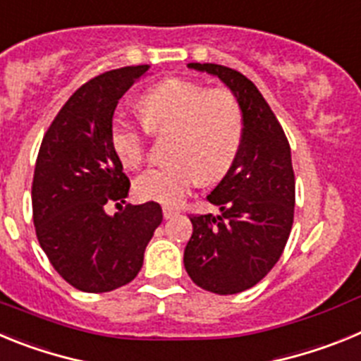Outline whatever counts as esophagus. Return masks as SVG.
I'll return each mask as SVG.
<instances>
[{
  "instance_id": "34e87169",
  "label": "esophagus",
  "mask_w": 361,
  "mask_h": 361,
  "mask_svg": "<svg viewBox=\"0 0 361 361\" xmlns=\"http://www.w3.org/2000/svg\"><path fill=\"white\" fill-rule=\"evenodd\" d=\"M162 215H164V219H173L175 215H178V209L171 208V206H164L162 208Z\"/></svg>"
}]
</instances>
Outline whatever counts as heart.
Returning <instances> with one entry per match:
<instances>
[{"label": "heart", "mask_w": 361, "mask_h": 361, "mask_svg": "<svg viewBox=\"0 0 361 361\" xmlns=\"http://www.w3.org/2000/svg\"><path fill=\"white\" fill-rule=\"evenodd\" d=\"M141 124L114 121L111 148L124 168L137 170L146 161L148 130L171 132V161L139 175L137 197L161 204H177L193 184H213L237 161L244 139V116L235 95L188 79H166L139 99Z\"/></svg>", "instance_id": "b5f03b06"}]
</instances>
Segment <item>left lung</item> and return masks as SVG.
Listing matches in <instances>:
<instances>
[{"instance_id":"left-lung-1","label":"left lung","mask_w":361,"mask_h":361,"mask_svg":"<svg viewBox=\"0 0 361 361\" xmlns=\"http://www.w3.org/2000/svg\"><path fill=\"white\" fill-rule=\"evenodd\" d=\"M228 86L244 116L237 161L208 195L220 215H191L184 267L199 288L235 295L253 288L279 262L295 215L291 148L257 86L237 70L190 63Z\"/></svg>"}]
</instances>
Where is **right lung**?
<instances>
[{"label":"right lung","mask_w":361,"mask_h":361,"mask_svg":"<svg viewBox=\"0 0 361 361\" xmlns=\"http://www.w3.org/2000/svg\"><path fill=\"white\" fill-rule=\"evenodd\" d=\"M149 66L110 70L73 92L37 153L32 213L39 245L54 269L79 291L108 293L141 271L145 250L162 222L157 202L126 206L130 180L111 148V119L119 99Z\"/></svg>","instance_id":"add662e5"}]
</instances>
